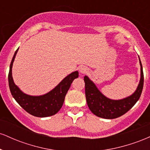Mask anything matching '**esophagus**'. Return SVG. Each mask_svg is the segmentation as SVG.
<instances>
[{"label":"esophagus","instance_id":"esophagus-1","mask_svg":"<svg viewBox=\"0 0 150 150\" xmlns=\"http://www.w3.org/2000/svg\"><path fill=\"white\" fill-rule=\"evenodd\" d=\"M79 71H80V73L85 74V73H88L89 70H88V68H87L86 66H81L80 68H79Z\"/></svg>","mask_w":150,"mask_h":150}]
</instances>
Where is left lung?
<instances>
[{
    "label": "left lung",
    "instance_id": "obj_1",
    "mask_svg": "<svg viewBox=\"0 0 150 150\" xmlns=\"http://www.w3.org/2000/svg\"><path fill=\"white\" fill-rule=\"evenodd\" d=\"M140 65V80L137 89L131 95L121 99H111L106 97L97 88L87 75L84 77L85 96L88 107L95 116L106 119L116 118L125 114L140 99L144 84V75L142 63Z\"/></svg>",
    "mask_w": 150,
    "mask_h": 150
}]
</instances>
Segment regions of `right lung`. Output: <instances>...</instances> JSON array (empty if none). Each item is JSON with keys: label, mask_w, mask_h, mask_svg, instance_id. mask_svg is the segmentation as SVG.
Masks as SVG:
<instances>
[{"label": "right lung", "mask_w": 150, "mask_h": 150, "mask_svg": "<svg viewBox=\"0 0 150 150\" xmlns=\"http://www.w3.org/2000/svg\"><path fill=\"white\" fill-rule=\"evenodd\" d=\"M18 49L15 52L10 63L8 74V83L12 96L22 108L32 116L44 118L55 115L60 111L63 106L65 97L73 81L78 77V71L73 72L67 75L52 90L46 94L39 96L27 94L15 85L12 75L13 62Z\"/></svg>", "instance_id": "right-lung-1"}]
</instances>
